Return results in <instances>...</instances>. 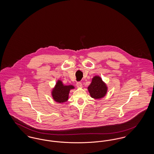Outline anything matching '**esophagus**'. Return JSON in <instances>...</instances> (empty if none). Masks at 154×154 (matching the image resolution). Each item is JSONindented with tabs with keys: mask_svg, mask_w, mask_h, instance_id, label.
Here are the masks:
<instances>
[{
	"mask_svg": "<svg viewBox=\"0 0 154 154\" xmlns=\"http://www.w3.org/2000/svg\"><path fill=\"white\" fill-rule=\"evenodd\" d=\"M76 86H77L78 88H81L82 86V84H81V82H77V84H76Z\"/></svg>",
	"mask_w": 154,
	"mask_h": 154,
	"instance_id": "obj_1",
	"label": "esophagus"
}]
</instances>
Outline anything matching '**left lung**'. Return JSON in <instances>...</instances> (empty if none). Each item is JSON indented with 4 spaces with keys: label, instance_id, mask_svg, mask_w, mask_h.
Segmentation results:
<instances>
[{
    "label": "left lung",
    "instance_id": "8db88e82",
    "mask_svg": "<svg viewBox=\"0 0 154 154\" xmlns=\"http://www.w3.org/2000/svg\"><path fill=\"white\" fill-rule=\"evenodd\" d=\"M107 89L106 83L99 75H95L92 78V82L88 87L91 97L95 99L104 97L107 92Z\"/></svg>",
    "mask_w": 154,
    "mask_h": 154
}]
</instances>
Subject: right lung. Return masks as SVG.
Masks as SVG:
<instances>
[{
    "label": "right lung",
    "instance_id": "right-lung-1",
    "mask_svg": "<svg viewBox=\"0 0 154 154\" xmlns=\"http://www.w3.org/2000/svg\"><path fill=\"white\" fill-rule=\"evenodd\" d=\"M74 89L73 85H65L62 81H57L54 88L51 91V95L53 99L56 102L63 103L68 100L70 91Z\"/></svg>",
    "mask_w": 154,
    "mask_h": 154
}]
</instances>
